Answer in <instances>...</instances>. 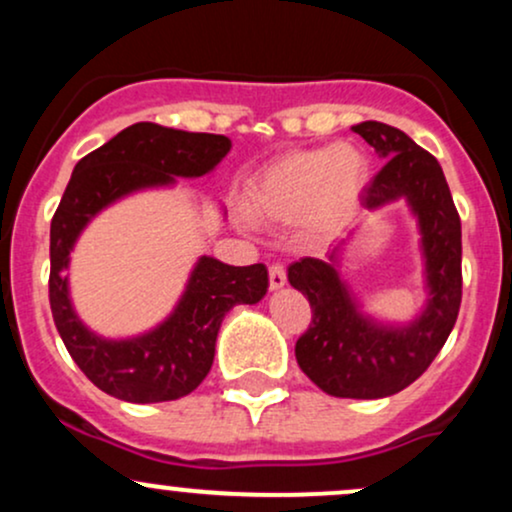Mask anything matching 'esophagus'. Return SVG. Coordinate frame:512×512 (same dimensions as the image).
Wrapping results in <instances>:
<instances>
[{
    "mask_svg": "<svg viewBox=\"0 0 512 512\" xmlns=\"http://www.w3.org/2000/svg\"><path fill=\"white\" fill-rule=\"evenodd\" d=\"M286 286V269L281 264H272L269 267V289L279 291Z\"/></svg>",
    "mask_w": 512,
    "mask_h": 512,
    "instance_id": "34e87169",
    "label": "esophagus"
}]
</instances>
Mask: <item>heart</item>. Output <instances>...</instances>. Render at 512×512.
<instances>
[{
    "instance_id": "heart-1",
    "label": "heart",
    "mask_w": 512,
    "mask_h": 512,
    "mask_svg": "<svg viewBox=\"0 0 512 512\" xmlns=\"http://www.w3.org/2000/svg\"><path fill=\"white\" fill-rule=\"evenodd\" d=\"M368 175V158L356 146L289 151L252 175L245 207L257 221H298L308 238H330L356 214Z\"/></svg>"
}]
</instances>
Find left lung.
Listing matches in <instances>:
<instances>
[{"label":"left lung","instance_id":"1","mask_svg":"<svg viewBox=\"0 0 512 512\" xmlns=\"http://www.w3.org/2000/svg\"><path fill=\"white\" fill-rule=\"evenodd\" d=\"M385 158L363 190L368 211L404 199L416 216L424 255L426 303L407 325H390L361 310L339 272L349 238L327 260L303 257L289 267V281L310 301L313 322L296 342L305 375L332 397L378 399L414 383L448 342L462 301V226L443 168L402 129L385 122L351 127Z\"/></svg>","mask_w":512,"mask_h":512}]
</instances>
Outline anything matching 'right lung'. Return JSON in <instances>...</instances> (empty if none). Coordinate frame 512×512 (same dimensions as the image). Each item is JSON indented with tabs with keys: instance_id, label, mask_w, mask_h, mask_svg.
I'll return each mask as SVG.
<instances>
[{
	"instance_id": "add662e5",
	"label": "right lung",
	"mask_w": 512,
	"mask_h": 512,
	"mask_svg": "<svg viewBox=\"0 0 512 512\" xmlns=\"http://www.w3.org/2000/svg\"><path fill=\"white\" fill-rule=\"evenodd\" d=\"M228 151L231 139L223 134L137 122L74 166L50 223V308L69 356L98 390L134 404L190 395L214 363L216 337L228 310L260 303L267 293L264 264L231 267L202 255L173 313L154 330L127 339L88 330L69 296L64 269L91 219L134 192L170 187L175 178H202Z\"/></svg>"
}]
</instances>
